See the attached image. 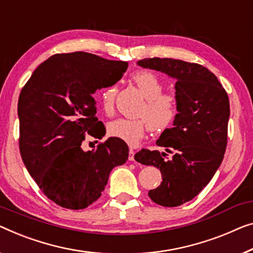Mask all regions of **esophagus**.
I'll use <instances>...</instances> for the list:
<instances>
[{
    "label": "esophagus",
    "instance_id": "1",
    "mask_svg": "<svg viewBox=\"0 0 253 253\" xmlns=\"http://www.w3.org/2000/svg\"><path fill=\"white\" fill-rule=\"evenodd\" d=\"M134 156H135V151L133 149H130L129 150V154H128V160L134 161Z\"/></svg>",
    "mask_w": 253,
    "mask_h": 253
}]
</instances>
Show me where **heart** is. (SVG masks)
<instances>
[{
  "mask_svg": "<svg viewBox=\"0 0 253 253\" xmlns=\"http://www.w3.org/2000/svg\"><path fill=\"white\" fill-rule=\"evenodd\" d=\"M131 79L145 97V102L138 110V116L142 118L116 119L109 124L108 131L111 136L134 146L138 144L149 129L160 133L170 127L178 114V102L175 94L163 92V82L151 71L138 70ZM116 94V85L101 90V104L108 114L114 110Z\"/></svg>",
  "mask_w": 253,
  "mask_h": 253,
  "instance_id": "1",
  "label": "heart"
}]
</instances>
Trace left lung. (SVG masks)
<instances>
[{"label": "left lung", "instance_id": "1", "mask_svg": "<svg viewBox=\"0 0 253 253\" xmlns=\"http://www.w3.org/2000/svg\"><path fill=\"white\" fill-rule=\"evenodd\" d=\"M138 66L176 79L178 114L157 141L172 153L142 149L135 160L160 169L163 182L149 197L163 207H178L205 188L219 168L227 146L229 100L217 77L198 63L168 58L139 60Z\"/></svg>", "mask_w": 253, "mask_h": 253}]
</instances>
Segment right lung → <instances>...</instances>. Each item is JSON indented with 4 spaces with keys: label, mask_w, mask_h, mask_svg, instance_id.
Segmentation results:
<instances>
[{
    "label": "right lung",
    "mask_w": 253,
    "mask_h": 253,
    "mask_svg": "<svg viewBox=\"0 0 253 253\" xmlns=\"http://www.w3.org/2000/svg\"><path fill=\"white\" fill-rule=\"evenodd\" d=\"M128 67L87 52L54 54L36 68L18 101L19 149L41 191L67 209L101 197L110 171L128 159L127 144L110 137L83 151L85 135L101 139L93 94L115 85Z\"/></svg>",
    "instance_id": "1"
}]
</instances>
